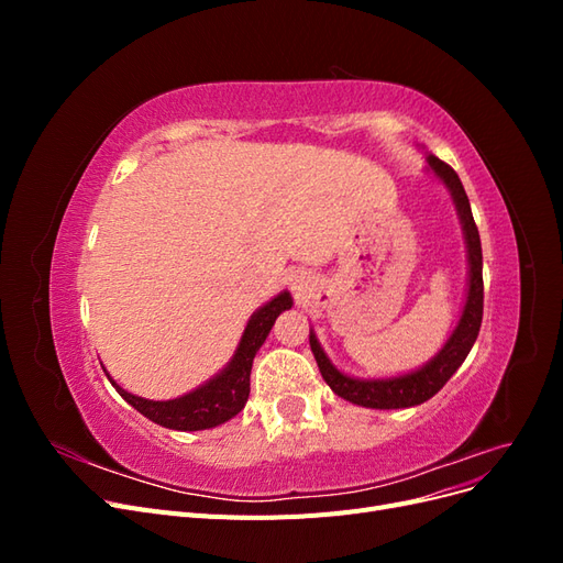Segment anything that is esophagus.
Listing matches in <instances>:
<instances>
[{"label":"esophagus","mask_w":563,"mask_h":563,"mask_svg":"<svg viewBox=\"0 0 563 563\" xmlns=\"http://www.w3.org/2000/svg\"><path fill=\"white\" fill-rule=\"evenodd\" d=\"M291 288L296 291V296H305V288H308V282H305V277H294L291 279Z\"/></svg>","instance_id":"esophagus-1"}]
</instances>
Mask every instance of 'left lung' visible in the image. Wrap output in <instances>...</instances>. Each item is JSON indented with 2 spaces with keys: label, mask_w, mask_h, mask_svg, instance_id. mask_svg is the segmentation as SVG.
Listing matches in <instances>:
<instances>
[{
  "label": "left lung",
  "mask_w": 563,
  "mask_h": 563,
  "mask_svg": "<svg viewBox=\"0 0 563 563\" xmlns=\"http://www.w3.org/2000/svg\"><path fill=\"white\" fill-rule=\"evenodd\" d=\"M428 164L432 174L449 187V192L455 201V209L463 223L465 242H467V263H470V286H467V300L463 308V317H460L455 331L446 340V345L434 356L432 362L424 364L422 368L406 373L399 378H373V380H360L350 378L345 373H340L327 352L321 350L317 335L310 331V347L317 360V366L321 371V378L335 391L338 397H343L356 406L366 408H408L418 406L422 401L432 399L437 391L449 383V378L465 362L470 354L476 335L482 329V314H484V277H482V240L479 230L472 218L470 199L465 195V187L460 183L453 168L441 162L439 157L430 155Z\"/></svg>",
  "instance_id": "obj_1"
}]
</instances>
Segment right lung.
Listing matches in <instances>:
<instances>
[{
    "label": "right lung",
    "mask_w": 563,
    "mask_h": 563,
    "mask_svg": "<svg viewBox=\"0 0 563 563\" xmlns=\"http://www.w3.org/2000/svg\"><path fill=\"white\" fill-rule=\"evenodd\" d=\"M294 305L291 294H279L272 298L261 310H255L246 323L244 335L240 340V347H236L232 362L218 373L216 378L203 383L201 387L187 391V395L168 401H152L135 397L131 391L119 387L110 373L112 387L122 395L135 411L150 418L152 422L162 424L168 430H180V432H197V430H209L216 424L234 418L242 411L249 391H251V366L253 356L265 343L269 329L275 327V319Z\"/></svg>",
    "instance_id": "1"
}]
</instances>
